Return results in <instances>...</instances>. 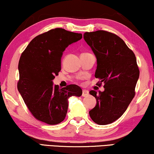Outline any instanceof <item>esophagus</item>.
I'll list each match as a JSON object with an SVG mask.
<instances>
[{
    "label": "esophagus",
    "mask_w": 154,
    "mask_h": 154,
    "mask_svg": "<svg viewBox=\"0 0 154 154\" xmlns=\"http://www.w3.org/2000/svg\"><path fill=\"white\" fill-rule=\"evenodd\" d=\"M88 95V91L87 90L84 89L83 91H82V96L85 97V96H87Z\"/></svg>",
    "instance_id": "esophagus-1"
}]
</instances>
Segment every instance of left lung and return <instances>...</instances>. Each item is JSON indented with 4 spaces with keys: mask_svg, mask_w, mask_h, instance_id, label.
<instances>
[{
    "mask_svg": "<svg viewBox=\"0 0 154 154\" xmlns=\"http://www.w3.org/2000/svg\"><path fill=\"white\" fill-rule=\"evenodd\" d=\"M84 39L96 57L95 77L105 84L103 91H89L96 99L89 115L97 124H109L123 115L135 96L140 76L137 60L124 41L114 33L86 32Z\"/></svg>",
    "mask_w": 154,
    "mask_h": 154,
    "instance_id": "1",
    "label": "left lung"
}]
</instances>
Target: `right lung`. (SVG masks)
Here are the masks:
<instances>
[{"label": "right lung", "mask_w": 154, "mask_h": 154, "mask_svg": "<svg viewBox=\"0 0 154 154\" xmlns=\"http://www.w3.org/2000/svg\"><path fill=\"white\" fill-rule=\"evenodd\" d=\"M82 38V33L57 28L36 36L21 54L17 88L38 120L49 125L62 122L68 112L69 98L82 96V88L76 84L59 88L53 83L61 69L63 52Z\"/></svg>", "instance_id": "1"}]
</instances>
